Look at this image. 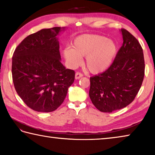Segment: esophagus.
I'll return each instance as SVG.
<instances>
[{
	"mask_svg": "<svg viewBox=\"0 0 155 155\" xmlns=\"http://www.w3.org/2000/svg\"><path fill=\"white\" fill-rule=\"evenodd\" d=\"M83 76V74H82V73L77 72H76V74H75V78L76 79H79V78L82 77Z\"/></svg>",
	"mask_w": 155,
	"mask_h": 155,
	"instance_id": "esophagus-1",
	"label": "esophagus"
}]
</instances>
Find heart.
Wrapping results in <instances>:
<instances>
[{"instance_id": "b5f03b06", "label": "heart", "mask_w": 155, "mask_h": 155, "mask_svg": "<svg viewBox=\"0 0 155 155\" xmlns=\"http://www.w3.org/2000/svg\"><path fill=\"white\" fill-rule=\"evenodd\" d=\"M117 52V46L113 40L104 36L85 34L77 37L73 41L72 48H65L64 54L72 67L79 65L82 57H85L86 68L91 73L97 74L111 65Z\"/></svg>"}]
</instances>
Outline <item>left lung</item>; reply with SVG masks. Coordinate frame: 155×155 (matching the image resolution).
Listing matches in <instances>:
<instances>
[{
    "label": "left lung",
    "instance_id": "1",
    "mask_svg": "<svg viewBox=\"0 0 155 155\" xmlns=\"http://www.w3.org/2000/svg\"><path fill=\"white\" fill-rule=\"evenodd\" d=\"M123 44L110 67L90 77L89 95L99 111L111 113L132 103L142 85L145 71L143 49L132 34L121 29Z\"/></svg>",
    "mask_w": 155,
    "mask_h": 155
}]
</instances>
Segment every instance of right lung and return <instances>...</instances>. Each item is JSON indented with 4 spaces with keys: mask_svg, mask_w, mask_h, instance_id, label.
<instances>
[{
    "mask_svg": "<svg viewBox=\"0 0 155 155\" xmlns=\"http://www.w3.org/2000/svg\"><path fill=\"white\" fill-rule=\"evenodd\" d=\"M59 27L44 28L25 38L12 57L14 87L24 103L38 112H52L63 103L74 81V70L61 63Z\"/></svg>",
    "mask_w": 155,
    "mask_h": 155,
    "instance_id": "obj_1",
    "label": "right lung"
}]
</instances>
